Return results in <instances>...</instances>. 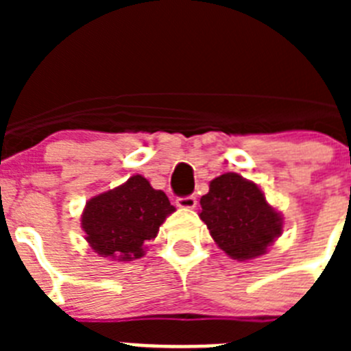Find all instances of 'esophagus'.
Instances as JSON below:
<instances>
[{"label": "esophagus", "mask_w": 351, "mask_h": 351, "mask_svg": "<svg viewBox=\"0 0 351 351\" xmlns=\"http://www.w3.org/2000/svg\"><path fill=\"white\" fill-rule=\"evenodd\" d=\"M176 204H178L179 207H182V209H193V207L197 206V198H195L193 195H188V197H179L178 200H176Z\"/></svg>", "instance_id": "1"}]
</instances>
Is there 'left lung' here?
Returning a JSON list of instances; mask_svg holds the SVG:
<instances>
[{"mask_svg":"<svg viewBox=\"0 0 351 351\" xmlns=\"http://www.w3.org/2000/svg\"><path fill=\"white\" fill-rule=\"evenodd\" d=\"M200 219L214 243L234 260L263 255L283 230V218L265 200L255 182L228 172L213 179L200 198Z\"/></svg>","mask_w":351,"mask_h":351,"instance_id":"left-lung-1","label":"left lung"}]
</instances>
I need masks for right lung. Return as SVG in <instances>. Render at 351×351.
Here are the masks:
<instances>
[{
  "mask_svg": "<svg viewBox=\"0 0 351 351\" xmlns=\"http://www.w3.org/2000/svg\"><path fill=\"white\" fill-rule=\"evenodd\" d=\"M169 197L154 190L142 176L93 197L82 213V228L89 246L101 256L121 262L144 256V246L172 214Z\"/></svg>",
  "mask_w": 351,
  "mask_h": 351,
  "instance_id": "obj_1",
  "label": "right lung"
}]
</instances>
